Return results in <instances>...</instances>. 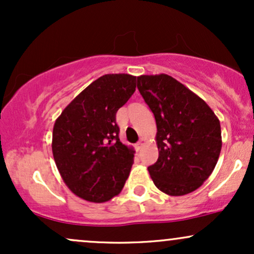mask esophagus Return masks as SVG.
Returning a JSON list of instances; mask_svg holds the SVG:
<instances>
[{"label": "esophagus", "mask_w": 254, "mask_h": 254, "mask_svg": "<svg viewBox=\"0 0 254 254\" xmlns=\"http://www.w3.org/2000/svg\"><path fill=\"white\" fill-rule=\"evenodd\" d=\"M144 139L143 138H141V139H139V141L138 142H137V143H136V148H137V149H141V148H142V145H143L144 144Z\"/></svg>", "instance_id": "obj_1"}]
</instances>
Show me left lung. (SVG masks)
I'll list each match as a JSON object with an SVG mask.
<instances>
[{
  "instance_id": "left-lung-1",
  "label": "left lung",
  "mask_w": 254,
  "mask_h": 254,
  "mask_svg": "<svg viewBox=\"0 0 254 254\" xmlns=\"http://www.w3.org/2000/svg\"><path fill=\"white\" fill-rule=\"evenodd\" d=\"M137 88L156 122L159 159L148 167L154 184L170 196L197 190L220 156V121L205 101L166 74L138 76Z\"/></svg>"
}]
</instances>
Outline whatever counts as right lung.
<instances>
[{
	"label": "right lung",
	"instance_id": "obj_1",
	"mask_svg": "<svg viewBox=\"0 0 254 254\" xmlns=\"http://www.w3.org/2000/svg\"><path fill=\"white\" fill-rule=\"evenodd\" d=\"M136 90V76L107 74L82 90L54 125L52 154L61 177L82 199L103 203L123 189L133 151L119 139L116 113Z\"/></svg>",
	"mask_w": 254,
	"mask_h": 254
}]
</instances>
